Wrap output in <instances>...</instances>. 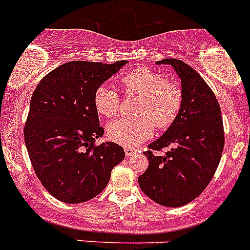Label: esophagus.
I'll use <instances>...</instances> for the list:
<instances>
[{
    "label": "esophagus",
    "instance_id": "obj_1",
    "mask_svg": "<svg viewBox=\"0 0 250 250\" xmlns=\"http://www.w3.org/2000/svg\"><path fill=\"white\" fill-rule=\"evenodd\" d=\"M124 151H125V155H126V157H130V156H132L134 153H136V150L132 147H125L124 148Z\"/></svg>",
    "mask_w": 250,
    "mask_h": 250
}]
</instances>
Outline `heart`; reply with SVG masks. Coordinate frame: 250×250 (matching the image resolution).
<instances>
[{"instance_id":"1","label":"heart","mask_w":250,"mask_h":250,"mask_svg":"<svg viewBox=\"0 0 250 250\" xmlns=\"http://www.w3.org/2000/svg\"><path fill=\"white\" fill-rule=\"evenodd\" d=\"M124 93L139 95L135 118H124L107 125V136L114 143L135 147L147 140L157 129L170 127L180 113L182 94L164 74L148 68H139L120 78ZM94 107L99 115L113 118L118 114L120 97L109 85H99L93 95Z\"/></svg>"}]
</instances>
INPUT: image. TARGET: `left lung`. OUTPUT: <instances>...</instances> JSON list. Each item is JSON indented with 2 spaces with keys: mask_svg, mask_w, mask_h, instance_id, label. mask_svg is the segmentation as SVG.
Returning a JSON list of instances; mask_svg holds the SVG:
<instances>
[{
  "mask_svg": "<svg viewBox=\"0 0 250 250\" xmlns=\"http://www.w3.org/2000/svg\"><path fill=\"white\" fill-rule=\"evenodd\" d=\"M156 64L175 69L182 104L172 125L148 145V167L139 185L153 202L176 208L197 198L213 177L223 152V121L213 91L193 68L172 58ZM166 147L170 150L162 157L153 153Z\"/></svg>",
  "mask_w": 250,
  "mask_h": 250,
  "instance_id": "8db88e82",
  "label": "left lung"
}]
</instances>
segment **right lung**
<instances>
[{"label": "right lung", "mask_w": 250, "mask_h": 250, "mask_svg": "<svg viewBox=\"0 0 250 250\" xmlns=\"http://www.w3.org/2000/svg\"><path fill=\"white\" fill-rule=\"evenodd\" d=\"M126 63L68 62L48 73L32 94L24 143L38 180L62 202L82 203L98 196L125 157L115 143L94 145L104 129L93 95Z\"/></svg>", "instance_id": "right-lung-1"}]
</instances>
